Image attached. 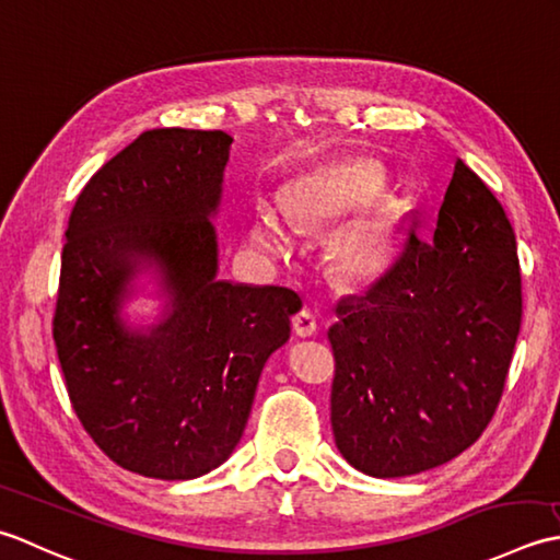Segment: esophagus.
I'll return each instance as SVG.
<instances>
[{
	"mask_svg": "<svg viewBox=\"0 0 560 560\" xmlns=\"http://www.w3.org/2000/svg\"><path fill=\"white\" fill-rule=\"evenodd\" d=\"M292 328H294V334H296V336H302V338H310V336H314V334H316V328H318L314 312H310V310H302L300 314H294V316H292Z\"/></svg>",
	"mask_w": 560,
	"mask_h": 560,
	"instance_id": "34e87169",
	"label": "esophagus"
}]
</instances>
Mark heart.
<instances>
[{"mask_svg":"<svg viewBox=\"0 0 560 560\" xmlns=\"http://www.w3.org/2000/svg\"><path fill=\"white\" fill-rule=\"evenodd\" d=\"M372 190V176L364 168L336 166L296 178L288 190V217L270 205L250 214L248 242L258 254L284 258L292 250V224L322 226L355 208ZM392 226L382 217H358L340 226L330 242V260L343 278L370 280L389 266Z\"/></svg>","mask_w":560,"mask_h":560,"instance_id":"b5f03b06","label":"heart"}]
</instances>
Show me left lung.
<instances>
[{"label":"left lung","mask_w":560,"mask_h":560,"mask_svg":"<svg viewBox=\"0 0 560 560\" xmlns=\"http://www.w3.org/2000/svg\"><path fill=\"white\" fill-rule=\"evenodd\" d=\"M336 314L330 425L348 464L398 478L459 456L495 413L522 324L503 205L456 159L432 236L410 222L394 266Z\"/></svg>","instance_id":"1"}]
</instances>
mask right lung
Segmentation results:
<instances>
[{"mask_svg": "<svg viewBox=\"0 0 560 560\" xmlns=\"http://www.w3.org/2000/svg\"><path fill=\"white\" fill-rule=\"evenodd\" d=\"M230 147L222 130L142 132L89 178L65 232L52 338L67 394L101 452L147 478L188 481L230 459L302 310L288 288L217 280L210 217ZM142 269L167 310L130 329L119 310Z\"/></svg>", "mask_w": 560, "mask_h": 560, "instance_id": "right-lung-1", "label": "right lung"}]
</instances>
